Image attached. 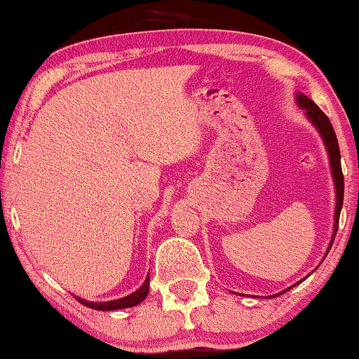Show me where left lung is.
Wrapping results in <instances>:
<instances>
[{
    "mask_svg": "<svg viewBox=\"0 0 359 359\" xmlns=\"http://www.w3.org/2000/svg\"><path fill=\"white\" fill-rule=\"evenodd\" d=\"M296 101H297L299 107L306 109L307 119L312 122L313 127H316V129L318 130V134H320L323 144H325V147H327L328 158H330L332 175H333V181H335V189H337L335 224H333L332 242H330V245H328V250H330L333 240H335L337 230H338V219H340V210H341V205H343V193H345V183H343V173H341L340 149H338V140H337L335 130H333V127L330 124V119H328V117L323 114V111L320 109V107H318L316 102L311 100V97H307L306 95H302V93H297ZM328 250H327V253H328ZM304 279H306V278H304ZM304 279H302V281H304ZM302 281H299V283H302ZM294 286H296V284H294ZM291 287H287L286 291H283V292H287ZM283 292L274 294V296H279V294H283ZM274 296H271V297H274Z\"/></svg>",
    "mask_w": 359,
    "mask_h": 359,
    "instance_id": "obj_1",
    "label": "left lung"
}]
</instances>
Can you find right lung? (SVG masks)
I'll use <instances>...</instances> for the list:
<instances>
[{
    "label": "right lung",
    "instance_id": "right-lung-1",
    "mask_svg": "<svg viewBox=\"0 0 359 359\" xmlns=\"http://www.w3.org/2000/svg\"><path fill=\"white\" fill-rule=\"evenodd\" d=\"M149 281H150V276H147L144 284H142V286L137 289L135 292H132L126 297L116 299V301L90 302V301H85V299H81V297H76V301L83 304V306L90 307V309H96V311H104V312L119 311V309H127V307H134V306H137V304H140L142 301H144V299L147 297V294H149Z\"/></svg>",
    "mask_w": 359,
    "mask_h": 359
}]
</instances>
